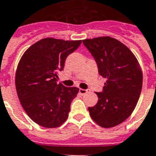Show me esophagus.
<instances>
[{"instance_id":"34e87169","label":"esophagus","mask_w":156,"mask_h":156,"mask_svg":"<svg viewBox=\"0 0 156 156\" xmlns=\"http://www.w3.org/2000/svg\"><path fill=\"white\" fill-rule=\"evenodd\" d=\"M89 91L88 90V89H79V93L81 94H86L87 93H89Z\"/></svg>"}]
</instances>
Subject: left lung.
Returning <instances> with one entry per match:
<instances>
[{"instance_id":"8db88e82","label":"left lung","mask_w":156,"mask_h":156,"mask_svg":"<svg viewBox=\"0 0 156 156\" xmlns=\"http://www.w3.org/2000/svg\"><path fill=\"white\" fill-rule=\"evenodd\" d=\"M95 59L99 73L107 80L98 102L89 107V115L99 126L113 127L128 118L142 90L143 73L133 53L119 40L109 36L83 40Z\"/></svg>"}]
</instances>
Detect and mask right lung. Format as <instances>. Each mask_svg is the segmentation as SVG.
Listing matches in <instances>:
<instances>
[{"mask_svg": "<svg viewBox=\"0 0 156 156\" xmlns=\"http://www.w3.org/2000/svg\"><path fill=\"white\" fill-rule=\"evenodd\" d=\"M82 40L44 38L23 53L17 65L15 85L23 108L41 127L54 128L66 122L71 102L79 89L57 83L67 55Z\"/></svg>", "mask_w": 156, "mask_h": 156, "instance_id": "right-lung-1", "label": "right lung"}]
</instances>
